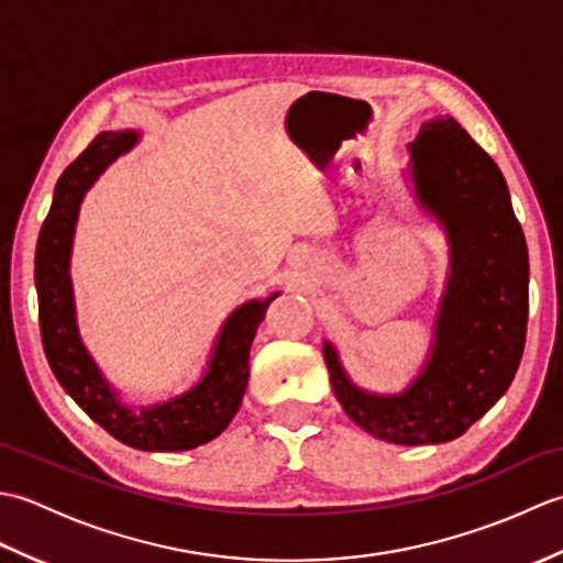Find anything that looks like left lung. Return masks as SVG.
Wrapping results in <instances>:
<instances>
[{"instance_id": "left-lung-1", "label": "left lung", "mask_w": 563, "mask_h": 563, "mask_svg": "<svg viewBox=\"0 0 563 563\" xmlns=\"http://www.w3.org/2000/svg\"><path fill=\"white\" fill-rule=\"evenodd\" d=\"M409 150L416 196L450 239L433 355L399 397L353 387L329 343L324 361L355 426L397 445H428L460 438L510 387L528 333L530 266L504 174L454 118L428 121Z\"/></svg>"}]
</instances>
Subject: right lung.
<instances>
[{"label": "right lung", "instance_id": "obj_1", "mask_svg": "<svg viewBox=\"0 0 563 563\" xmlns=\"http://www.w3.org/2000/svg\"><path fill=\"white\" fill-rule=\"evenodd\" d=\"M135 142L137 135L130 130L99 133L57 178L53 206L35 246L43 351L63 389L115 440L150 452L194 450L218 438L242 406L249 382V349L268 305L278 295H271L263 302H246L227 319L210 369L198 387L150 409L130 411L121 406L79 341L69 283V251L79 202L87 188Z\"/></svg>", "mask_w": 563, "mask_h": 563}]
</instances>
